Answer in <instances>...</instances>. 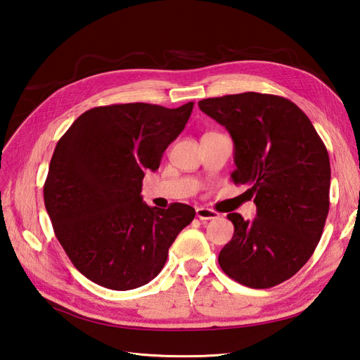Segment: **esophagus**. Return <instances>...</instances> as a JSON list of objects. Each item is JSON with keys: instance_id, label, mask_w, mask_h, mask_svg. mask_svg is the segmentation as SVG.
<instances>
[{"instance_id": "1", "label": "esophagus", "mask_w": 360, "mask_h": 360, "mask_svg": "<svg viewBox=\"0 0 360 360\" xmlns=\"http://www.w3.org/2000/svg\"><path fill=\"white\" fill-rule=\"evenodd\" d=\"M197 217L201 221H212L216 219V217H219L214 210L212 209H207V207H198L197 209Z\"/></svg>"}]
</instances>
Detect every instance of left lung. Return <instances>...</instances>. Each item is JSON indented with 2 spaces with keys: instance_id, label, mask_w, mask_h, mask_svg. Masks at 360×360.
<instances>
[{
  "instance_id": "left-lung-1",
  "label": "left lung",
  "mask_w": 360,
  "mask_h": 360,
  "mask_svg": "<svg viewBox=\"0 0 360 360\" xmlns=\"http://www.w3.org/2000/svg\"><path fill=\"white\" fill-rule=\"evenodd\" d=\"M225 126L234 143L236 184H249L254 221L226 217L234 234L219 252V266L250 288L290 279L317 248L329 213L330 162L311 120L285 97L240 93L198 102Z\"/></svg>"
}]
</instances>
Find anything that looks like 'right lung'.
I'll return each mask as SVG.
<instances>
[{
	"instance_id": "right-lung-1",
	"label": "right lung",
	"mask_w": 360,
	"mask_h": 360,
	"mask_svg": "<svg viewBox=\"0 0 360 360\" xmlns=\"http://www.w3.org/2000/svg\"><path fill=\"white\" fill-rule=\"evenodd\" d=\"M193 102L176 110L150 103L97 106L75 120L53 151L43 186L53 231L94 284L134 290L155 279L179 233L195 217L188 204L148 207L146 169L186 126Z\"/></svg>"
}]
</instances>
